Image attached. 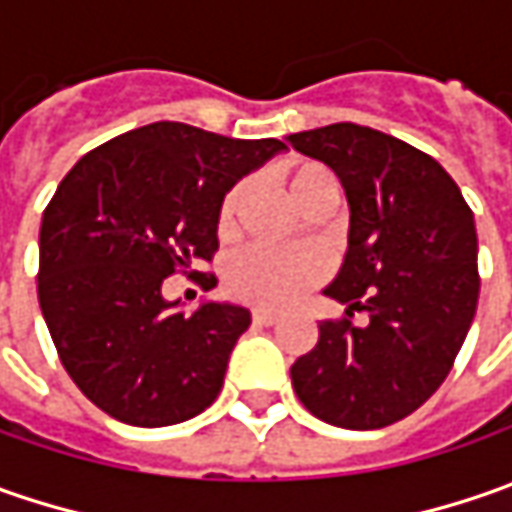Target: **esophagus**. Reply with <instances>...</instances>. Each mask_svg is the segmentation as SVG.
<instances>
[{"label":"esophagus","instance_id":"esophagus-1","mask_svg":"<svg viewBox=\"0 0 512 512\" xmlns=\"http://www.w3.org/2000/svg\"><path fill=\"white\" fill-rule=\"evenodd\" d=\"M253 322L259 327H270L279 322V313H273V310H253Z\"/></svg>","mask_w":512,"mask_h":512}]
</instances>
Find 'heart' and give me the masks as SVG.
<instances>
[{
	"label": "heart",
	"mask_w": 512,
	"mask_h": 512,
	"mask_svg": "<svg viewBox=\"0 0 512 512\" xmlns=\"http://www.w3.org/2000/svg\"><path fill=\"white\" fill-rule=\"evenodd\" d=\"M279 185L299 210L310 213L313 207H333L339 202L336 176L316 162L287 159L276 170ZM245 185H236L219 207V233L230 236L236 230V216L245 202ZM327 273V262L316 250H270L247 247L227 267V287L233 296L259 307H287L299 302L310 287H316Z\"/></svg>",
	"instance_id": "obj_1"
}]
</instances>
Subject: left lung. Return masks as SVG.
I'll list each match as a JSON object with an SVG mask.
<instances>
[{"mask_svg": "<svg viewBox=\"0 0 512 512\" xmlns=\"http://www.w3.org/2000/svg\"><path fill=\"white\" fill-rule=\"evenodd\" d=\"M287 142L339 176L347 253L325 296L347 319L290 367L307 410L344 430H379L422 407L447 379L479 302L473 210L450 173L382 130L339 122ZM353 309L371 322L353 326Z\"/></svg>", "mask_w": 512, "mask_h": 512, "instance_id": "1", "label": "left lung"}]
</instances>
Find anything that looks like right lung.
Masks as SVG:
<instances>
[{
    "label": "right lung",
    "instance_id": "add662e5",
    "mask_svg": "<svg viewBox=\"0 0 512 512\" xmlns=\"http://www.w3.org/2000/svg\"><path fill=\"white\" fill-rule=\"evenodd\" d=\"M282 150L153 122L85 153L56 187L39 230V307L70 379L116 422L168 427L216 402L250 310L185 313L162 285L210 262L225 193Z\"/></svg>",
    "mask_w": 512,
    "mask_h": 512
}]
</instances>
